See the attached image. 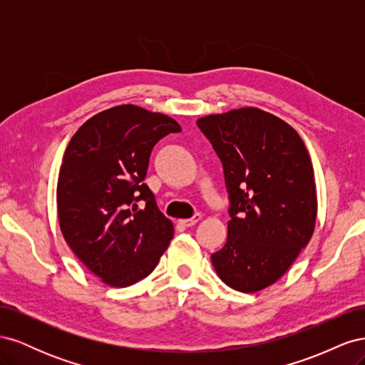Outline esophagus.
<instances>
[{"label":"esophagus","mask_w":365,"mask_h":365,"mask_svg":"<svg viewBox=\"0 0 365 365\" xmlns=\"http://www.w3.org/2000/svg\"><path fill=\"white\" fill-rule=\"evenodd\" d=\"M200 219H201V215L200 213H196L193 217H190V219H180V224H182L184 227H192V225H195L196 222H200Z\"/></svg>","instance_id":"1"}]
</instances>
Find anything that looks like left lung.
<instances>
[{"label": "left lung", "mask_w": 365, "mask_h": 365, "mask_svg": "<svg viewBox=\"0 0 365 365\" xmlns=\"http://www.w3.org/2000/svg\"><path fill=\"white\" fill-rule=\"evenodd\" d=\"M222 163L230 197L228 236L212 254L230 288L257 292L289 269L312 237L317 192L309 152L297 130L259 108L196 121Z\"/></svg>", "instance_id": "1"}]
</instances>
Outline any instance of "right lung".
I'll return each instance as SVG.
<instances>
[{"label":"right lung","mask_w":365,"mask_h":365,"mask_svg":"<svg viewBox=\"0 0 365 365\" xmlns=\"http://www.w3.org/2000/svg\"><path fill=\"white\" fill-rule=\"evenodd\" d=\"M172 132H181L173 118L120 105L86 120L63 153L56 193L63 239L114 288L148 277L173 237L143 182L153 146Z\"/></svg>","instance_id":"add662e5"}]
</instances>
